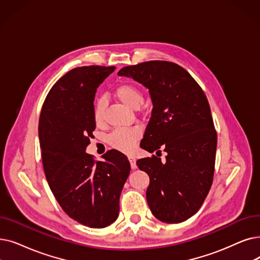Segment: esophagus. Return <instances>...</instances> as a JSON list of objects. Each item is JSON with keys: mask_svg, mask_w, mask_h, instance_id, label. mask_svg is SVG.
I'll list each match as a JSON object with an SVG mask.
<instances>
[{"mask_svg": "<svg viewBox=\"0 0 260 260\" xmlns=\"http://www.w3.org/2000/svg\"><path fill=\"white\" fill-rule=\"evenodd\" d=\"M128 160L131 162L132 169H136L137 168V166H136V158H135L134 156H128Z\"/></svg>", "mask_w": 260, "mask_h": 260, "instance_id": "1", "label": "esophagus"}]
</instances>
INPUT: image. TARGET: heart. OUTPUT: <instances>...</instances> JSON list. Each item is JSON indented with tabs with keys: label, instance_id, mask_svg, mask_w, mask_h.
<instances>
[{
	"label": "heart",
	"instance_id": "b5f03b06",
	"mask_svg": "<svg viewBox=\"0 0 260 260\" xmlns=\"http://www.w3.org/2000/svg\"><path fill=\"white\" fill-rule=\"evenodd\" d=\"M115 95L122 104L125 106L137 109L139 108L143 101L144 95L141 89L136 85L131 83H124L119 85L115 90ZM106 108V99L104 96H99L93 103V120L96 124L103 122ZM141 136L139 128L133 127L129 129H117L109 136V144L121 152H131L135 143Z\"/></svg>",
	"mask_w": 260,
	"mask_h": 260
}]
</instances>
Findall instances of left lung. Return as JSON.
<instances>
[{"label":"left lung","instance_id":"8db88e82","mask_svg":"<svg viewBox=\"0 0 260 260\" xmlns=\"http://www.w3.org/2000/svg\"><path fill=\"white\" fill-rule=\"evenodd\" d=\"M118 74L143 84L153 101L140 146L167 152L165 162L155 155L136 162L150 176L149 207L162 222H184L201 208L212 185L217 132L208 100L194 78L171 61H144Z\"/></svg>","mask_w":260,"mask_h":260}]
</instances>
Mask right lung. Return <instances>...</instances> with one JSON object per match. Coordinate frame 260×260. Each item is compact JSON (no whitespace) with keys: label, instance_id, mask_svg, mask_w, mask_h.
<instances>
[{"label":"right lung","instance_id":"1","mask_svg":"<svg viewBox=\"0 0 260 260\" xmlns=\"http://www.w3.org/2000/svg\"><path fill=\"white\" fill-rule=\"evenodd\" d=\"M115 69L74 68L51 88L39 118L42 165L51 191L68 216L91 229L117 220L121 191L131 172L127 157L117 150L107 151L103 161L85 152L94 137L96 88Z\"/></svg>","mask_w":260,"mask_h":260}]
</instances>
